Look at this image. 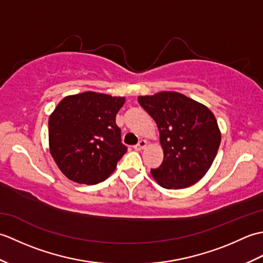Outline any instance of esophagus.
<instances>
[{
	"mask_svg": "<svg viewBox=\"0 0 263 263\" xmlns=\"http://www.w3.org/2000/svg\"><path fill=\"white\" fill-rule=\"evenodd\" d=\"M146 146H147V141L146 140H140L138 142V144H136V146H135V149L138 150V152H140V150L146 148Z\"/></svg>",
	"mask_w": 263,
	"mask_h": 263,
	"instance_id": "obj_1",
	"label": "esophagus"
}]
</instances>
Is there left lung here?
<instances>
[{"label": "left lung", "mask_w": 263, "mask_h": 263, "mask_svg": "<svg viewBox=\"0 0 263 263\" xmlns=\"http://www.w3.org/2000/svg\"><path fill=\"white\" fill-rule=\"evenodd\" d=\"M159 130L164 160L152 175L165 189H185L202 178L219 148L221 135L212 111L180 92L139 96Z\"/></svg>", "instance_id": "left-lung-1"}]
</instances>
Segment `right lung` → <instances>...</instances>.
<instances>
[{"instance_id":"obj_1","label":"right lung","mask_w":263,"mask_h":263,"mask_svg":"<svg viewBox=\"0 0 263 263\" xmlns=\"http://www.w3.org/2000/svg\"><path fill=\"white\" fill-rule=\"evenodd\" d=\"M124 97L86 91L64 97L48 120L49 152L69 180L93 185L105 181L126 153L116 125Z\"/></svg>"}]
</instances>
